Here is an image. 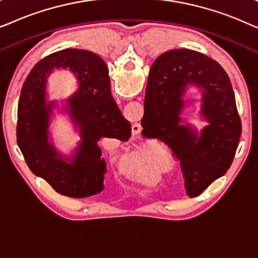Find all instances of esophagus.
<instances>
[{"label":"esophagus","instance_id":"34e87169","mask_svg":"<svg viewBox=\"0 0 258 258\" xmlns=\"http://www.w3.org/2000/svg\"><path fill=\"white\" fill-rule=\"evenodd\" d=\"M141 133V124L140 123H134L133 124V135L135 136Z\"/></svg>","mask_w":258,"mask_h":258}]
</instances>
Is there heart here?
Here are the masks:
<instances>
[{
	"instance_id": "obj_1",
	"label": "heart",
	"mask_w": 258,
	"mask_h": 258,
	"mask_svg": "<svg viewBox=\"0 0 258 258\" xmlns=\"http://www.w3.org/2000/svg\"><path fill=\"white\" fill-rule=\"evenodd\" d=\"M153 158H151L150 154L148 151H142V153H139L134 156L129 157L126 160V165L129 168L136 169L141 172H148L153 167Z\"/></svg>"
}]
</instances>
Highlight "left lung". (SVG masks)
I'll list each match as a JSON object with an SVG mask.
<instances>
[{"instance_id": "left-lung-1", "label": "left lung", "mask_w": 258, "mask_h": 258, "mask_svg": "<svg viewBox=\"0 0 258 258\" xmlns=\"http://www.w3.org/2000/svg\"><path fill=\"white\" fill-rule=\"evenodd\" d=\"M190 85L203 93L201 113L208 125L201 133L180 118L182 97ZM146 114L143 136L151 134L170 148L181 164L189 197L201 195L230 168L242 124L230 80L216 61L189 49L158 56L149 73Z\"/></svg>"}]
</instances>
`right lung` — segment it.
Here are the masks:
<instances>
[{"instance_id":"right-lung-1","label":"right lung","mask_w":258,"mask_h":258,"mask_svg":"<svg viewBox=\"0 0 258 258\" xmlns=\"http://www.w3.org/2000/svg\"><path fill=\"white\" fill-rule=\"evenodd\" d=\"M68 68L80 88L66 108L81 142L73 159L61 157L47 141V125L53 102H45L46 77L54 69ZM132 125L122 116L110 91L103 59L82 49H63L41 59L24 81L17 107V144L33 174L45 179L55 191L82 199L103 190L107 164L98 141L102 137L126 142Z\"/></svg>"}]
</instances>
